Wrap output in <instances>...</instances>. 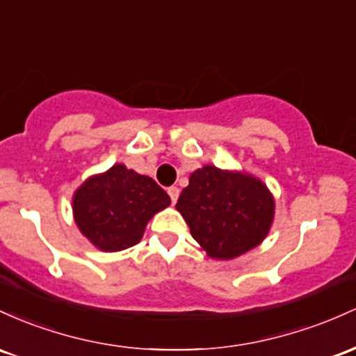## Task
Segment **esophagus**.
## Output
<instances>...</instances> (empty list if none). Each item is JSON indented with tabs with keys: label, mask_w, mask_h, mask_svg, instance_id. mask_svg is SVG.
I'll list each match as a JSON object with an SVG mask.
<instances>
[{
	"label": "esophagus",
	"mask_w": 356,
	"mask_h": 356,
	"mask_svg": "<svg viewBox=\"0 0 356 356\" xmlns=\"http://www.w3.org/2000/svg\"><path fill=\"white\" fill-rule=\"evenodd\" d=\"M168 195H170L171 203H177V200L179 197V188L178 186H170V188H168Z\"/></svg>",
	"instance_id": "obj_1"
}]
</instances>
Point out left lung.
<instances>
[{
  "label": "left lung",
  "instance_id": "left-lung-1",
  "mask_svg": "<svg viewBox=\"0 0 356 356\" xmlns=\"http://www.w3.org/2000/svg\"><path fill=\"white\" fill-rule=\"evenodd\" d=\"M177 210L210 257L234 259L264 241L274 200L257 178L203 166L191 173Z\"/></svg>",
  "mask_w": 356,
  "mask_h": 356
}]
</instances>
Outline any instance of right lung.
Here are the masks:
<instances>
[{
	"label": "right lung",
	"mask_w": 356,
	"mask_h": 356,
	"mask_svg": "<svg viewBox=\"0 0 356 356\" xmlns=\"http://www.w3.org/2000/svg\"><path fill=\"white\" fill-rule=\"evenodd\" d=\"M170 203L153 178L114 165L75 191L74 213L79 229L95 247L118 252L141 241L147 220Z\"/></svg>",
	"instance_id": "right-lung-1"
}]
</instances>
